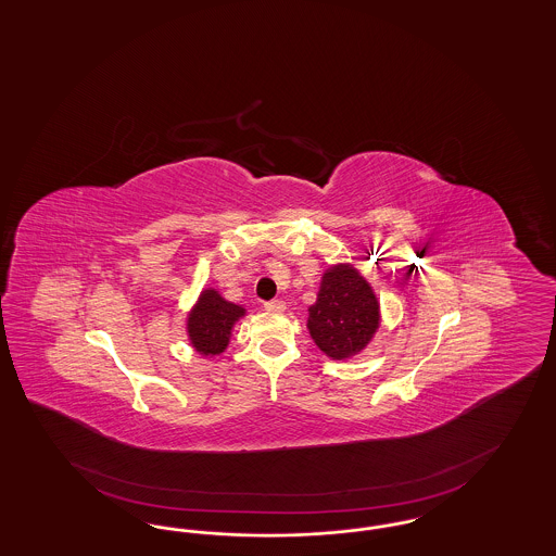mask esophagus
Wrapping results in <instances>:
<instances>
[{"label": "esophagus", "instance_id": "esophagus-1", "mask_svg": "<svg viewBox=\"0 0 556 556\" xmlns=\"http://www.w3.org/2000/svg\"><path fill=\"white\" fill-rule=\"evenodd\" d=\"M265 309H268V312H286V302L270 300V302H265Z\"/></svg>", "mask_w": 556, "mask_h": 556}]
</instances>
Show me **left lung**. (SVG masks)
Listing matches in <instances>:
<instances>
[{"label": "left lung", "instance_id": "1", "mask_svg": "<svg viewBox=\"0 0 556 556\" xmlns=\"http://www.w3.org/2000/svg\"><path fill=\"white\" fill-rule=\"evenodd\" d=\"M380 328V302L364 275L339 263L325 270L318 298L307 307V330L318 349L341 362L359 355Z\"/></svg>", "mask_w": 556, "mask_h": 556}]
</instances>
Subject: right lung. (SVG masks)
I'll list each match as a JSON object with an SVG mask.
<instances>
[{"label": "right lung", "instance_id": "right-lung-1", "mask_svg": "<svg viewBox=\"0 0 556 556\" xmlns=\"http://www.w3.org/2000/svg\"><path fill=\"white\" fill-rule=\"evenodd\" d=\"M242 316H247L244 307L228 302L217 289H203L187 316L192 349L203 357L224 353L230 343L231 328Z\"/></svg>", "mask_w": 556, "mask_h": 556}]
</instances>
